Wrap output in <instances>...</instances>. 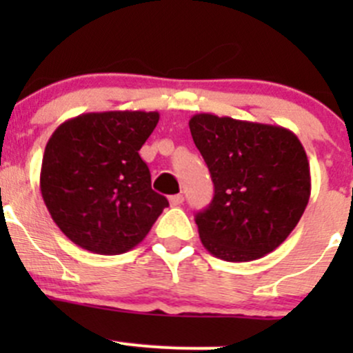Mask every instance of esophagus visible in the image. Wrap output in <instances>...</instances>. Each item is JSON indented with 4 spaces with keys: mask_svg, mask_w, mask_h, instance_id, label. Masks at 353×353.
<instances>
[{
    "mask_svg": "<svg viewBox=\"0 0 353 353\" xmlns=\"http://www.w3.org/2000/svg\"><path fill=\"white\" fill-rule=\"evenodd\" d=\"M184 201V196L183 194H174V196H170L169 198V203H170V206H179L181 203Z\"/></svg>",
    "mask_w": 353,
    "mask_h": 353,
    "instance_id": "1",
    "label": "esophagus"
}]
</instances>
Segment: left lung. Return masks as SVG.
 I'll return each mask as SVG.
<instances>
[{"label": "left lung", "mask_w": 353, "mask_h": 353, "mask_svg": "<svg viewBox=\"0 0 353 353\" xmlns=\"http://www.w3.org/2000/svg\"><path fill=\"white\" fill-rule=\"evenodd\" d=\"M191 137L215 194L196 215L199 239L223 261H252L290 236L311 196L304 147L290 130L215 114H194Z\"/></svg>", "instance_id": "8db88e82"}]
</instances>
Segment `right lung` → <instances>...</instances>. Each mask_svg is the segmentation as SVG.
<instances>
[{
	"label": "right lung",
	"mask_w": 353,
	"mask_h": 353,
	"mask_svg": "<svg viewBox=\"0 0 353 353\" xmlns=\"http://www.w3.org/2000/svg\"><path fill=\"white\" fill-rule=\"evenodd\" d=\"M159 112H87L56 128L46 145L41 193L71 243L95 254H123L150 232L165 206L138 152Z\"/></svg>",
	"instance_id": "right-lung-1"
}]
</instances>
